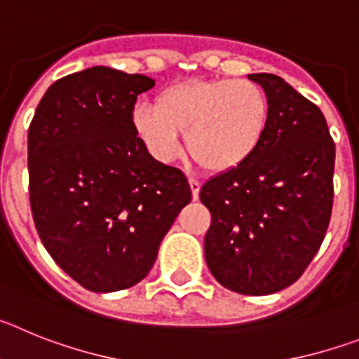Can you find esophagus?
<instances>
[{"label":"esophagus","instance_id":"obj_1","mask_svg":"<svg viewBox=\"0 0 359 359\" xmlns=\"http://www.w3.org/2000/svg\"><path fill=\"white\" fill-rule=\"evenodd\" d=\"M189 185H190V190H192V198L198 199L199 198V189H201V183H199L198 180H194V177H189Z\"/></svg>","mask_w":359,"mask_h":359}]
</instances>
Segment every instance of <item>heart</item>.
<instances>
[{"instance_id": "b5f03b06", "label": "heart", "mask_w": 359, "mask_h": 359, "mask_svg": "<svg viewBox=\"0 0 359 359\" xmlns=\"http://www.w3.org/2000/svg\"><path fill=\"white\" fill-rule=\"evenodd\" d=\"M131 123L145 151L160 163L182 152L185 133L190 156L214 172L250 160L264 140L269 100L252 81H185L158 93L154 107L136 106Z\"/></svg>"}]
</instances>
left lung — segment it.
Wrapping results in <instances>:
<instances>
[{"label":"left lung","instance_id":"1","mask_svg":"<svg viewBox=\"0 0 359 359\" xmlns=\"http://www.w3.org/2000/svg\"><path fill=\"white\" fill-rule=\"evenodd\" d=\"M269 100L261 147L210 177L199 198L212 214L205 259L215 280L241 294L291 286L318 252L332 210L334 142L318 106L273 73H252Z\"/></svg>","mask_w":359,"mask_h":359}]
</instances>
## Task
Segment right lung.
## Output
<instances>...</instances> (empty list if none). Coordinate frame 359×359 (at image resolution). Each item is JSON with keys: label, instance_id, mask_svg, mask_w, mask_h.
I'll list each match as a JSON object with an SVG mask.
<instances>
[{"label": "right lung", "instance_id": "add662e5", "mask_svg": "<svg viewBox=\"0 0 359 359\" xmlns=\"http://www.w3.org/2000/svg\"><path fill=\"white\" fill-rule=\"evenodd\" d=\"M154 81L107 66L59 79L28 128L30 207L46 252L95 293L128 290L192 199L182 170L145 151L131 123Z\"/></svg>", "mask_w": 359, "mask_h": 359}]
</instances>
